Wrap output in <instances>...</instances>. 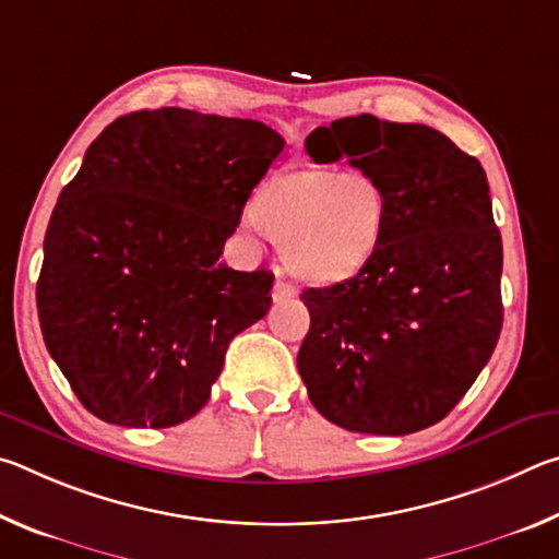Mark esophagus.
I'll return each mask as SVG.
<instances>
[{
    "label": "esophagus",
    "mask_w": 559,
    "mask_h": 559,
    "mask_svg": "<svg viewBox=\"0 0 559 559\" xmlns=\"http://www.w3.org/2000/svg\"><path fill=\"white\" fill-rule=\"evenodd\" d=\"M271 296H273V302H286L290 298H296L298 290H296V286H290V283H286V281H276Z\"/></svg>",
    "instance_id": "obj_1"
}]
</instances>
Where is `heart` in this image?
I'll use <instances>...</instances> for the list:
<instances>
[{"mask_svg": "<svg viewBox=\"0 0 559 559\" xmlns=\"http://www.w3.org/2000/svg\"><path fill=\"white\" fill-rule=\"evenodd\" d=\"M249 214L310 286H337L370 269L394 216L380 179L328 167L278 169L253 192Z\"/></svg>", "mask_w": 559, "mask_h": 559, "instance_id": "b5f03b06", "label": "heart"}]
</instances>
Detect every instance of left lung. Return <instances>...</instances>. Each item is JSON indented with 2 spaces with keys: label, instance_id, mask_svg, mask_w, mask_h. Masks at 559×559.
I'll return each mask as SVG.
<instances>
[{
  "label": "left lung",
  "instance_id": "left-lung-1",
  "mask_svg": "<svg viewBox=\"0 0 559 559\" xmlns=\"http://www.w3.org/2000/svg\"><path fill=\"white\" fill-rule=\"evenodd\" d=\"M306 150L380 179L394 212L370 269L302 290L310 402L347 431L427 429L471 390L503 328V241L484 167L439 130L367 112L313 130Z\"/></svg>",
  "mask_w": 559,
  "mask_h": 559
}]
</instances>
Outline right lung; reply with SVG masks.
I'll use <instances>...</instances> for the list:
<instances>
[{
  "instance_id": "obj_1",
  "label": "right lung",
  "mask_w": 559,
  "mask_h": 559,
  "mask_svg": "<svg viewBox=\"0 0 559 559\" xmlns=\"http://www.w3.org/2000/svg\"><path fill=\"white\" fill-rule=\"evenodd\" d=\"M283 145L259 120L185 108L130 112L93 140L36 283L46 349L93 416L167 429L210 400L226 347L271 308V271L219 257Z\"/></svg>"
}]
</instances>
